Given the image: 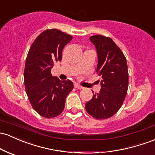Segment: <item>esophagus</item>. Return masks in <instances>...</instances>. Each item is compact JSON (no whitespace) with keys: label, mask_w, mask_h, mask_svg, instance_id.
I'll list each match as a JSON object with an SVG mask.
<instances>
[{"label":"esophagus","mask_w":155,"mask_h":155,"mask_svg":"<svg viewBox=\"0 0 155 155\" xmlns=\"http://www.w3.org/2000/svg\"><path fill=\"white\" fill-rule=\"evenodd\" d=\"M74 87L76 88V89H79V90H81V89H83V88H84L82 86L80 85L79 84H77V83H76V84H74Z\"/></svg>","instance_id":"esophagus-1"}]
</instances>
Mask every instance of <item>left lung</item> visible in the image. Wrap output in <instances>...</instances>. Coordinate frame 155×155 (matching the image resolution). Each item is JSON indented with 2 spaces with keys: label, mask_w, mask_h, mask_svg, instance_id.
Segmentation results:
<instances>
[{
  "label": "left lung",
  "mask_w": 155,
  "mask_h": 155,
  "mask_svg": "<svg viewBox=\"0 0 155 155\" xmlns=\"http://www.w3.org/2000/svg\"><path fill=\"white\" fill-rule=\"evenodd\" d=\"M90 40L98 54L96 72L101 77V88L86 103L85 109L92 117L103 120L115 115L124 101L128 90V68L123 52L110 37L98 35Z\"/></svg>",
  "instance_id": "8db88e82"
}]
</instances>
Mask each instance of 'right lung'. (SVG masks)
<instances>
[{"instance_id":"add662e5","label":"right lung","mask_w":155,"mask_h":155,"mask_svg":"<svg viewBox=\"0 0 155 155\" xmlns=\"http://www.w3.org/2000/svg\"><path fill=\"white\" fill-rule=\"evenodd\" d=\"M73 39L55 28L45 30L35 39L27 54L24 70L26 94L34 110L44 118L58 116L72 91L71 80L60 81L51 75L54 63L62 60V50Z\"/></svg>"}]
</instances>
